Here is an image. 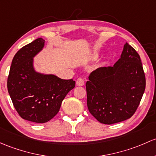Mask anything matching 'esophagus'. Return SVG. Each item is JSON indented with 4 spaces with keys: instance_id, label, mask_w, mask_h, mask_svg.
Here are the masks:
<instances>
[{
    "instance_id": "obj_1",
    "label": "esophagus",
    "mask_w": 156,
    "mask_h": 156,
    "mask_svg": "<svg viewBox=\"0 0 156 156\" xmlns=\"http://www.w3.org/2000/svg\"><path fill=\"white\" fill-rule=\"evenodd\" d=\"M84 84V80L82 78H79L77 79L76 85L77 86H83Z\"/></svg>"
}]
</instances>
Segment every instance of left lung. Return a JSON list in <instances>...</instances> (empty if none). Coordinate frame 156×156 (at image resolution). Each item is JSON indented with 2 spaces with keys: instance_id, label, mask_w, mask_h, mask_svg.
<instances>
[{
  "instance_id": "8db88e82",
  "label": "left lung",
  "mask_w": 156,
  "mask_h": 156,
  "mask_svg": "<svg viewBox=\"0 0 156 156\" xmlns=\"http://www.w3.org/2000/svg\"><path fill=\"white\" fill-rule=\"evenodd\" d=\"M145 87L140 57L126 42L115 64L101 67L90 75L86 83L88 110L101 123L122 122L134 114Z\"/></svg>"
}]
</instances>
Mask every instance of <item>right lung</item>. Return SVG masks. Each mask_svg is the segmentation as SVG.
<instances>
[{"label": "right lung", "instance_id": "1", "mask_svg": "<svg viewBox=\"0 0 156 156\" xmlns=\"http://www.w3.org/2000/svg\"><path fill=\"white\" fill-rule=\"evenodd\" d=\"M44 45L45 40L38 38L22 47L13 57L7 79L8 92L19 116L37 123L55 117L67 93L75 86L73 79L36 71L34 57Z\"/></svg>", "mask_w": 156, "mask_h": 156}]
</instances>
